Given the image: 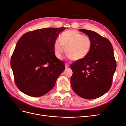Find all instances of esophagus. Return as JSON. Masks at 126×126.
Segmentation results:
<instances>
[{"instance_id":"1","label":"esophagus","mask_w":126,"mask_h":126,"mask_svg":"<svg viewBox=\"0 0 126 126\" xmlns=\"http://www.w3.org/2000/svg\"><path fill=\"white\" fill-rule=\"evenodd\" d=\"M69 67V63H65V67L67 68H68Z\"/></svg>"}]
</instances>
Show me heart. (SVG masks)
Returning <instances> with one entry per match:
<instances>
[{
    "mask_svg": "<svg viewBox=\"0 0 126 126\" xmlns=\"http://www.w3.org/2000/svg\"><path fill=\"white\" fill-rule=\"evenodd\" d=\"M93 46V41L88 36L83 35L74 30L64 32L60 39H56L54 44V50L56 57L62 59L66 47V52L71 60L82 59L88 55Z\"/></svg>",
    "mask_w": 126,
    "mask_h": 126,
    "instance_id": "heart-1",
    "label": "heart"
}]
</instances>
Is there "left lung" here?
<instances>
[{"instance_id":"obj_1","label":"left lung","mask_w":126,"mask_h":126,"mask_svg":"<svg viewBox=\"0 0 126 126\" xmlns=\"http://www.w3.org/2000/svg\"><path fill=\"white\" fill-rule=\"evenodd\" d=\"M93 41L90 51L85 58L70 66L73 74L71 85L74 92L86 99H94L105 94L111 88L116 62L110 41L98 33L79 29Z\"/></svg>"}]
</instances>
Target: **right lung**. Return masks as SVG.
<instances>
[{
	"label": "right lung",
	"instance_id": "obj_1",
	"mask_svg": "<svg viewBox=\"0 0 126 126\" xmlns=\"http://www.w3.org/2000/svg\"><path fill=\"white\" fill-rule=\"evenodd\" d=\"M64 27L47 28L24 34L11 56L10 65L18 88L32 97H40L54 87L65 69L55 56L54 44Z\"/></svg>",
	"mask_w": 126,
	"mask_h": 126
}]
</instances>
